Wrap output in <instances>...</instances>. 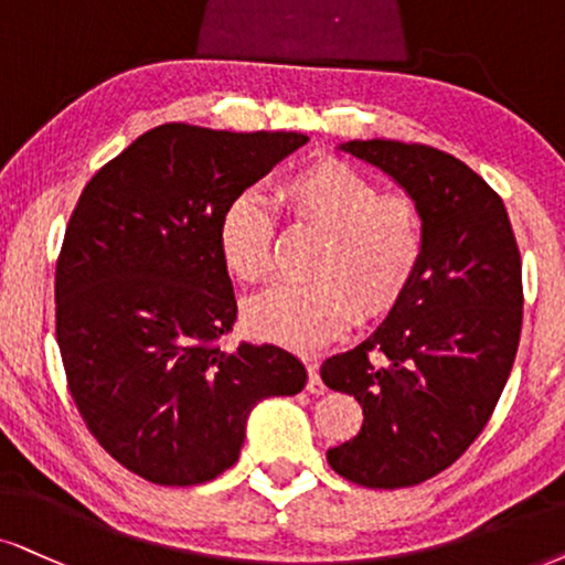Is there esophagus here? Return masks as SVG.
I'll return each instance as SVG.
<instances>
[{"label":"esophagus","instance_id":"obj_1","mask_svg":"<svg viewBox=\"0 0 565 565\" xmlns=\"http://www.w3.org/2000/svg\"><path fill=\"white\" fill-rule=\"evenodd\" d=\"M307 373H310V381H307V391H310V394H316V396H323L328 388H326L323 377H320V373H318V362L307 360Z\"/></svg>","mask_w":565,"mask_h":565}]
</instances>
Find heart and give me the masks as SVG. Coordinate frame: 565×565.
<instances>
[{"mask_svg": "<svg viewBox=\"0 0 565 565\" xmlns=\"http://www.w3.org/2000/svg\"><path fill=\"white\" fill-rule=\"evenodd\" d=\"M299 224L323 234L310 284H281L253 297L242 323L291 349L328 341L352 320L388 312L425 258L423 213L409 198L381 195L370 177L335 159L307 163L278 188ZM274 211L255 190L234 195L216 226L218 255L239 284H258L274 266Z\"/></svg>", "mask_w": 565, "mask_h": 565, "instance_id": "heart-1", "label": "heart"}]
</instances>
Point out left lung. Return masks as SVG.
Returning a JSON list of instances; mask_svg holds the SVG:
<instances>
[{
  "label": "left lung",
  "instance_id": "obj_1",
  "mask_svg": "<svg viewBox=\"0 0 565 565\" xmlns=\"http://www.w3.org/2000/svg\"><path fill=\"white\" fill-rule=\"evenodd\" d=\"M339 151L391 177L425 224L423 266L404 297L362 344L320 367L365 414L352 440L328 448V463L394 490L451 467L488 425L519 347L521 258L503 200L451 153L383 138Z\"/></svg>",
  "mask_w": 565,
  "mask_h": 565
}]
</instances>
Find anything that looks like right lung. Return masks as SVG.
Instances as JSON below:
<instances>
[{
	"label": "right lung",
	"instance_id": "obj_1",
	"mask_svg": "<svg viewBox=\"0 0 565 565\" xmlns=\"http://www.w3.org/2000/svg\"><path fill=\"white\" fill-rule=\"evenodd\" d=\"M307 140L161 125L98 169L70 216L54 284L70 394L148 482L213 480L239 459L249 412L305 388L287 349L213 341L237 320L221 211Z\"/></svg>",
	"mask_w": 565,
	"mask_h": 565
}]
</instances>
